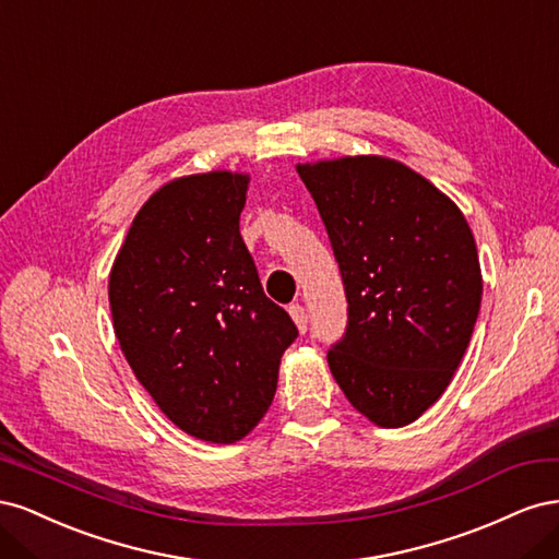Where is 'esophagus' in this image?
I'll list each match as a JSON object with an SVG mask.
<instances>
[{"label":"esophagus","instance_id":"esophagus-1","mask_svg":"<svg viewBox=\"0 0 559 559\" xmlns=\"http://www.w3.org/2000/svg\"><path fill=\"white\" fill-rule=\"evenodd\" d=\"M289 314H292V319H294L296 329H298L300 333H306V331H308V312H306V308L298 306V302H294V306L289 308Z\"/></svg>","mask_w":559,"mask_h":559}]
</instances>
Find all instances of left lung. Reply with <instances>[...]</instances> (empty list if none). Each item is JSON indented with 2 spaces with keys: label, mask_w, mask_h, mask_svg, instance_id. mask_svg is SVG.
Returning a JSON list of instances; mask_svg holds the SVG:
<instances>
[{
  "label": "left lung",
  "mask_w": 559,
  "mask_h": 559,
  "mask_svg": "<svg viewBox=\"0 0 559 559\" xmlns=\"http://www.w3.org/2000/svg\"><path fill=\"white\" fill-rule=\"evenodd\" d=\"M341 265L347 333L329 368L373 425H411L443 396L480 312L478 247L462 210L386 156L298 163Z\"/></svg>",
  "instance_id": "1"
}]
</instances>
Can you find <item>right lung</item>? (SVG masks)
<instances>
[{
    "label": "right lung",
    "mask_w": 559,
    "mask_h": 559,
    "mask_svg": "<svg viewBox=\"0 0 559 559\" xmlns=\"http://www.w3.org/2000/svg\"><path fill=\"white\" fill-rule=\"evenodd\" d=\"M249 179L212 170L163 183L109 273L114 333L132 373L173 425L222 445L263 419L298 335L242 242Z\"/></svg>",
    "instance_id": "add662e5"
}]
</instances>
